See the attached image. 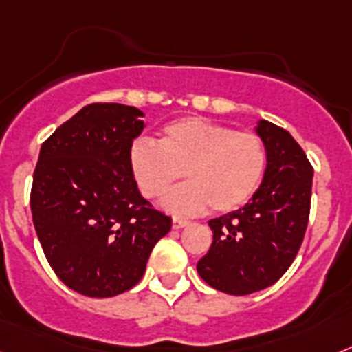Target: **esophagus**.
Masks as SVG:
<instances>
[{
	"mask_svg": "<svg viewBox=\"0 0 352 352\" xmlns=\"http://www.w3.org/2000/svg\"><path fill=\"white\" fill-rule=\"evenodd\" d=\"M188 223H190V221L182 220V218H177V217L171 220V226H173V229H182V227H186Z\"/></svg>",
	"mask_w": 352,
	"mask_h": 352,
	"instance_id": "obj_1",
	"label": "esophagus"
}]
</instances>
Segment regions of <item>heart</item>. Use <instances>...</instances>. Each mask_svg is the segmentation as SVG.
Returning a JSON list of instances; mask_svg holds the SVG:
<instances>
[{"label":"heart","instance_id":"obj_1","mask_svg":"<svg viewBox=\"0 0 352 352\" xmlns=\"http://www.w3.org/2000/svg\"><path fill=\"white\" fill-rule=\"evenodd\" d=\"M268 153L254 132L204 118L171 121L159 144L135 140L129 150V168L144 199H157L182 175L188 182L162 199V208L179 217L212 209L229 212L252 199L267 173Z\"/></svg>","mask_w":352,"mask_h":352}]
</instances>
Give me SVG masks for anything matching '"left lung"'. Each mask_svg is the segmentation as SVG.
Segmentation results:
<instances>
[{"instance_id": "1", "label": "left lung", "mask_w": 352, "mask_h": 352, "mask_svg": "<svg viewBox=\"0 0 352 352\" xmlns=\"http://www.w3.org/2000/svg\"><path fill=\"white\" fill-rule=\"evenodd\" d=\"M268 164L261 186L243 208L209 220L212 243L197 263L214 290L249 295L265 290L290 268L304 240L313 168L290 132L259 120Z\"/></svg>"}]
</instances>
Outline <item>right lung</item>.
<instances>
[{"label": "right lung", "mask_w": 352, "mask_h": 352, "mask_svg": "<svg viewBox=\"0 0 352 352\" xmlns=\"http://www.w3.org/2000/svg\"><path fill=\"white\" fill-rule=\"evenodd\" d=\"M143 116L131 105L91 103L41 146L30 195L35 232L58 279L85 297L131 290L171 229L129 168Z\"/></svg>", "instance_id": "add662e5"}]
</instances>
